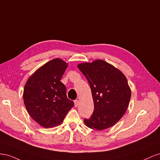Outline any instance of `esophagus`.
Returning <instances> with one entry per match:
<instances>
[{
  "label": "esophagus",
  "instance_id": "obj_1",
  "mask_svg": "<svg viewBox=\"0 0 160 160\" xmlns=\"http://www.w3.org/2000/svg\"><path fill=\"white\" fill-rule=\"evenodd\" d=\"M74 103H75V107H77V106L79 105V101L78 100H75L74 101Z\"/></svg>",
  "mask_w": 160,
  "mask_h": 160
}]
</instances>
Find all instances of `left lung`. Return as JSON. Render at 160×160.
I'll return each instance as SVG.
<instances>
[{
  "label": "left lung",
  "mask_w": 160,
  "mask_h": 160,
  "mask_svg": "<svg viewBox=\"0 0 160 160\" xmlns=\"http://www.w3.org/2000/svg\"><path fill=\"white\" fill-rule=\"evenodd\" d=\"M88 81L94 111L84 122L88 128L103 130L112 127L123 117L129 106L131 89L126 77L114 66L103 60L77 65Z\"/></svg>",
  "instance_id": "8db88e82"
}]
</instances>
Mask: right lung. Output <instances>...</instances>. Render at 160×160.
Listing matches in <instances>:
<instances>
[{
  "label": "right lung",
  "mask_w": 160,
  "mask_h": 160,
  "mask_svg": "<svg viewBox=\"0 0 160 160\" xmlns=\"http://www.w3.org/2000/svg\"><path fill=\"white\" fill-rule=\"evenodd\" d=\"M67 65L60 59H52L34 72L25 85L23 100L28 113L45 128L61 123L74 106L60 81Z\"/></svg>",
  "instance_id": "right-lung-1"
}]
</instances>
